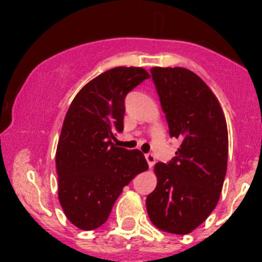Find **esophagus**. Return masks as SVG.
Returning <instances> with one entry per match:
<instances>
[{
	"label": "esophagus",
	"mask_w": 262,
	"mask_h": 262,
	"mask_svg": "<svg viewBox=\"0 0 262 262\" xmlns=\"http://www.w3.org/2000/svg\"><path fill=\"white\" fill-rule=\"evenodd\" d=\"M145 160L149 166H154L155 163H156V157H155L154 154H147L145 155Z\"/></svg>",
	"instance_id": "1"
}]
</instances>
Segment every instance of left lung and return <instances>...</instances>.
Returning <instances> with one entry per match:
<instances>
[{
  "instance_id": "obj_1",
  "label": "left lung",
  "mask_w": 262,
  "mask_h": 262,
  "mask_svg": "<svg viewBox=\"0 0 262 262\" xmlns=\"http://www.w3.org/2000/svg\"><path fill=\"white\" fill-rule=\"evenodd\" d=\"M152 80L170 138L180 139L176 156L157 163V186L147 196L152 223L185 235L215 209L228 159V134L221 105L201 77L186 68H152Z\"/></svg>"
}]
</instances>
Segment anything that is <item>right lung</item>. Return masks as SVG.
<instances>
[{"label": "right lung", "mask_w": 262, "mask_h": 262, "mask_svg": "<svg viewBox=\"0 0 262 262\" xmlns=\"http://www.w3.org/2000/svg\"><path fill=\"white\" fill-rule=\"evenodd\" d=\"M147 78L143 68L108 69L88 82L69 106L56 151L59 201L81 230L102 226L123 187L148 168L139 149L114 144L123 131L126 96Z\"/></svg>", "instance_id": "obj_1"}]
</instances>
